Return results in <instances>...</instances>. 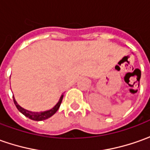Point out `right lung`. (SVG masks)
<instances>
[{
    "label": "right lung",
    "instance_id": "1",
    "mask_svg": "<svg viewBox=\"0 0 150 150\" xmlns=\"http://www.w3.org/2000/svg\"><path fill=\"white\" fill-rule=\"evenodd\" d=\"M62 98H63V95H62L60 97V99L58 100L57 104L55 105V106L53 107L51 110H46V111H41V112H32L30 111V110H25L23 107H21L17 103L16 100L14 99V97L13 96V102H14V105H16L17 109L19 110V112H21L23 115H25L26 117H28L31 120H34V121H42V120H45V119H49L51 116H53L56 112L57 111V110L60 107V105L62 103Z\"/></svg>",
    "mask_w": 150,
    "mask_h": 150
}]
</instances>
